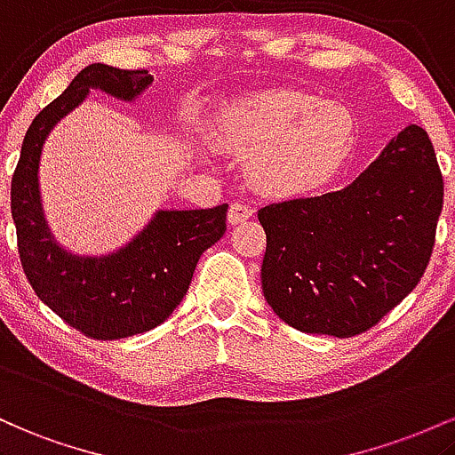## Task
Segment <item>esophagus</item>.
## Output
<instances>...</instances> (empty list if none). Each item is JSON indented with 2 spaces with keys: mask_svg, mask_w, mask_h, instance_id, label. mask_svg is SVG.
Returning <instances> with one entry per match:
<instances>
[{
  "mask_svg": "<svg viewBox=\"0 0 455 455\" xmlns=\"http://www.w3.org/2000/svg\"><path fill=\"white\" fill-rule=\"evenodd\" d=\"M251 214H253V208L249 206V204L234 202L232 206H229V211H228V223H229V226H238V223L251 219Z\"/></svg>",
  "mask_w": 455,
  "mask_h": 455,
  "instance_id": "obj_1",
  "label": "esophagus"
}]
</instances>
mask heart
Masks as SVG:
<instances>
[{"label": "heart", "mask_w": 455, "mask_h": 455, "mask_svg": "<svg viewBox=\"0 0 455 455\" xmlns=\"http://www.w3.org/2000/svg\"><path fill=\"white\" fill-rule=\"evenodd\" d=\"M214 140L247 159L258 191L299 196L344 165L355 144V117L338 100L275 90L226 107L214 122Z\"/></svg>", "instance_id": "b5f03b06"}]
</instances>
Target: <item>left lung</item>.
<instances>
[{
    "instance_id": "8db88e82",
    "label": "left lung",
    "mask_w": 455,
    "mask_h": 455,
    "mask_svg": "<svg viewBox=\"0 0 455 455\" xmlns=\"http://www.w3.org/2000/svg\"><path fill=\"white\" fill-rule=\"evenodd\" d=\"M441 211L432 141L411 124L348 187L259 208L264 299L303 333H363L419 283Z\"/></svg>"
}]
</instances>
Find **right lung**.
I'll return each instance as SVG.
<instances>
[{"label":"right lung","instance_id":"1","mask_svg":"<svg viewBox=\"0 0 455 455\" xmlns=\"http://www.w3.org/2000/svg\"><path fill=\"white\" fill-rule=\"evenodd\" d=\"M148 70L90 64L25 132L10 208L19 255L38 299L94 339H122L165 323L185 299L197 259L226 234L228 204L202 211L161 208L129 243L105 255L73 253L51 234L40 197L43 146L60 120L100 90L132 103L152 85Z\"/></svg>","mask_w":455,"mask_h":455}]
</instances>
